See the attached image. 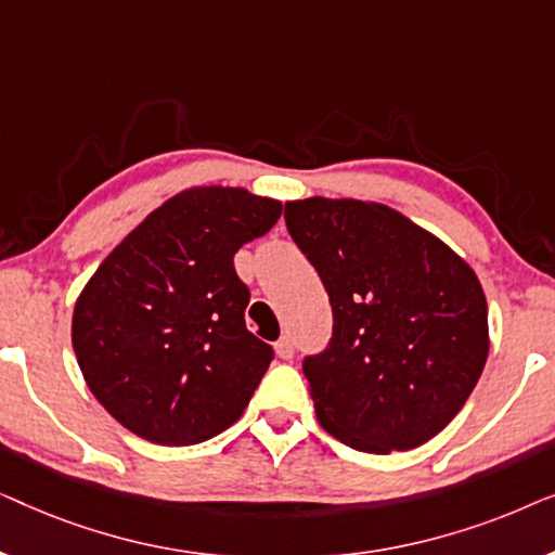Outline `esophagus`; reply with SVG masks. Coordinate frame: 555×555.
<instances>
[{"instance_id":"esophagus-1","label":"esophagus","mask_w":555,"mask_h":555,"mask_svg":"<svg viewBox=\"0 0 555 555\" xmlns=\"http://www.w3.org/2000/svg\"><path fill=\"white\" fill-rule=\"evenodd\" d=\"M275 351H278V356L283 361H291L293 359V353H295V344H293V338L291 336H283L275 344Z\"/></svg>"}]
</instances>
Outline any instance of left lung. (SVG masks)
I'll return each mask as SVG.
<instances>
[{
  "label": "left lung",
  "instance_id": "left-lung-1",
  "mask_svg": "<svg viewBox=\"0 0 555 555\" xmlns=\"http://www.w3.org/2000/svg\"><path fill=\"white\" fill-rule=\"evenodd\" d=\"M285 224L333 308L328 348L302 361L321 427L374 454L429 442L488 361L475 270L386 204L310 196L285 204Z\"/></svg>",
  "mask_w": 555,
  "mask_h": 555
}]
</instances>
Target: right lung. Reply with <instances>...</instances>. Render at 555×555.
Masks as SVG:
<instances>
[{
	"mask_svg": "<svg viewBox=\"0 0 555 555\" xmlns=\"http://www.w3.org/2000/svg\"><path fill=\"white\" fill-rule=\"evenodd\" d=\"M283 204L240 186H192L151 211L101 262L73 313L88 389L154 444L232 427L272 361L247 331L234 253L270 232Z\"/></svg>",
	"mask_w": 555,
	"mask_h": 555,
	"instance_id": "add662e5",
	"label": "right lung"
}]
</instances>
